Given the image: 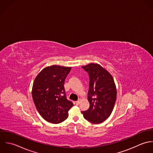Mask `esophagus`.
Segmentation results:
<instances>
[{"mask_svg":"<svg viewBox=\"0 0 153 153\" xmlns=\"http://www.w3.org/2000/svg\"><path fill=\"white\" fill-rule=\"evenodd\" d=\"M81 101H82V99H79L76 102V105H79V104L80 103Z\"/></svg>","mask_w":153,"mask_h":153,"instance_id":"obj_1","label":"esophagus"}]
</instances>
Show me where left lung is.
Wrapping results in <instances>:
<instances>
[{
    "instance_id": "8db88e82",
    "label": "left lung",
    "mask_w": 153,
    "mask_h": 153,
    "mask_svg": "<svg viewBox=\"0 0 153 153\" xmlns=\"http://www.w3.org/2000/svg\"><path fill=\"white\" fill-rule=\"evenodd\" d=\"M89 76L88 100L89 109L82 112L84 118L93 123H100L111 115L117 99V88L112 75L97 63L82 66Z\"/></svg>"
}]
</instances>
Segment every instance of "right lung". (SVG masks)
I'll return each instance as SVG.
<instances>
[{"label": "right lung", "instance_id": "add662e5", "mask_svg": "<svg viewBox=\"0 0 153 153\" xmlns=\"http://www.w3.org/2000/svg\"><path fill=\"white\" fill-rule=\"evenodd\" d=\"M71 67L53 65L42 69L35 77L32 96L37 111L47 122L59 123L66 120L73 106L66 98L64 83Z\"/></svg>", "mask_w": 153, "mask_h": 153}]
</instances>
